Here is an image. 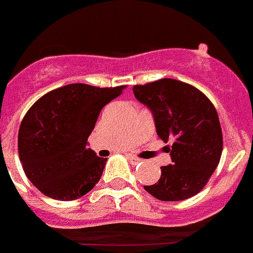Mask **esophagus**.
Here are the masks:
<instances>
[{
  "label": "esophagus",
  "mask_w": 253,
  "mask_h": 253,
  "mask_svg": "<svg viewBox=\"0 0 253 253\" xmlns=\"http://www.w3.org/2000/svg\"><path fill=\"white\" fill-rule=\"evenodd\" d=\"M128 160L130 161L131 162V165H138V163H140L142 162V158H139V157H135V156H133V154H129L128 156Z\"/></svg>",
  "instance_id": "esophagus-1"
}]
</instances>
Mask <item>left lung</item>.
I'll use <instances>...</instances> for the list:
<instances>
[{
	"mask_svg": "<svg viewBox=\"0 0 253 253\" xmlns=\"http://www.w3.org/2000/svg\"><path fill=\"white\" fill-rule=\"evenodd\" d=\"M133 92L153 113L158 137L165 143L172 140V165L161 167L160 180L144 190L163 202L185 200L200 193L223 151L214 105L196 87L172 78L135 84Z\"/></svg>",
	"mask_w": 253,
	"mask_h": 253,
	"instance_id": "left-lung-1",
	"label": "left lung"
}]
</instances>
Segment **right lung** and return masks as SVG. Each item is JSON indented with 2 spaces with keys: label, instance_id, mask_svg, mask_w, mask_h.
Segmentation results:
<instances>
[{
  "label": "right lung",
  "instance_id": "add662e5",
  "mask_svg": "<svg viewBox=\"0 0 253 253\" xmlns=\"http://www.w3.org/2000/svg\"><path fill=\"white\" fill-rule=\"evenodd\" d=\"M126 86L71 84L42 96L19 129L25 175L40 193L69 202L86 195L101 178L106 158L87 148L100 111Z\"/></svg>",
  "mask_w": 253,
  "mask_h": 253
}]
</instances>
